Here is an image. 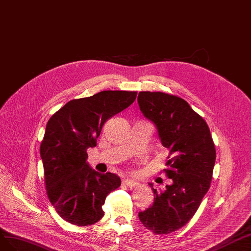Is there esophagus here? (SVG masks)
Returning a JSON list of instances; mask_svg holds the SVG:
<instances>
[{
    "label": "esophagus",
    "instance_id": "34e87169",
    "mask_svg": "<svg viewBox=\"0 0 251 251\" xmlns=\"http://www.w3.org/2000/svg\"><path fill=\"white\" fill-rule=\"evenodd\" d=\"M122 183H123L124 185H127L128 187H135V186H138L139 185V183L138 182H135V181H133V180H131V178H124L123 181H122Z\"/></svg>",
    "mask_w": 251,
    "mask_h": 251
}]
</instances>
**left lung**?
<instances>
[{"label": "left lung", "mask_w": 251, "mask_h": 251, "mask_svg": "<svg viewBox=\"0 0 251 251\" xmlns=\"http://www.w3.org/2000/svg\"><path fill=\"white\" fill-rule=\"evenodd\" d=\"M138 102L144 117L155 125L162 145L169 149L163 171L171 178L165 191L152 188L153 204L139 212V219L148 230L167 234L187 224L197 212L210 187L216 148L208 125L185 100L141 91Z\"/></svg>", "instance_id": "left-lung-1"}]
</instances>
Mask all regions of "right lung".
Segmentation results:
<instances>
[{
	"instance_id": "right-lung-1",
	"label": "right lung",
	"mask_w": 251,
	"mask_h": 251,
	"mask_svg": "<svg viewBox=\"0 0 251 251\" xmlns=\"http://www.w3.org/2000/svg\"><path fill=\"white\" fill-rule=\"evenodd\" d=\"M137 91L105 90L71 100L49 119L41 157L50 203L62 219L76 226L104 216L106 197L121 186L114 174H100L87 163V149L97 146L105 122L130 106Z\"/></svg>"
}]
</instances>
